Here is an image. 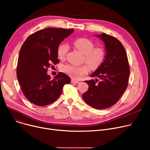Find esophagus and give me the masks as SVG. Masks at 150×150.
Returning <instances> with one entry per match:
<instances>
[{
	"mask_svg": "<svg viewBox=\"0 0 150 150\" xmlns=\"http://www.w3.org/2000/svg\"><path fill=\"white\" fill-rule=\"evenodd\" d=\"M71 82H72V83H79V81H77V80H74V79L71 80Z\"/></svg>",
	"mask_w": 150,
	"mask_h": 150,
	"instance_id": "esophagus-1",
	"label": "esophagus"
}]
</instances>
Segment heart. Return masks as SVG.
I'll return each mask as SVG.
<instances>
[{
    "label": "heart",
    "mask_w": 150,
    "mask_h": 150,
    "mask_svg": "<svg viewBox=\"0 0 150 150\" xmlns=\"http://www.w3.org/2000/svg\"><path fill=\"white\" fill-rule=\"evenodd\" d=\"M74 45L76 49L83 54V61L89 65L90 67L97 69L103 62L105 57V51L101 47L93 48V43L88 38H80L74 41ZM69 50V45L67 44H61L58 48L57 53L60 59H64ZM62 71L74 79L80 78L87 75L89 72L88 65L78 66L73 64H67L62 67Z\"/></svg>",
    "instance_id": "heart-1"
}]
</instances>
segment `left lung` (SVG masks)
Masks as SVG:
<instances>
[{
    "label": "left lung",
    "instance_id": "8db88e82",
    "mask_svg": "<svg viewBox=\"0 0 150 150\" xmlns=\"http://www.w3.org/2000/svg\"><path fill=\"white\" fill-rule=\"evenodd\" d=\"M105 44L106 54L102 64L91 77L96 81H84L88 91L83 94L86 103L96 109H105L115 105L127 89L129 76L128 57L122 44L118 39L104 33L96 35Z\"/></svg>",
    "mask_w": 150,
    "mask_h": 150
}]
</instances>
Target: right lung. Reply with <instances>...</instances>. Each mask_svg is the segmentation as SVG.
<instances>
[{"label":"right lung","mask_w":150,"mask_h":150,"mask_svg":"<svg viewBox=\"0 0 150 150\" xmlns=\"http://www.w3.org/2000/svg\"><path fill=\"white\" fill-rule=\"evenodd\" d=\"M74 29L47 28L36 31L23 42L19 52L17 78L25 97L39 106L48 105L61 95L63 86L70 78L62 72L52 79L47 75L52 64L59 63L57 50Z\"/></svg>","instance_id":"1"}]
</instances>
